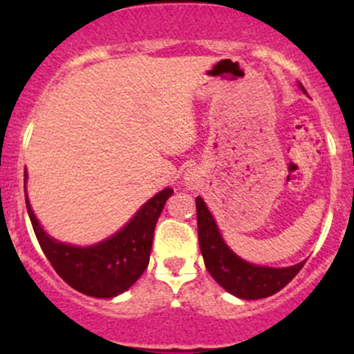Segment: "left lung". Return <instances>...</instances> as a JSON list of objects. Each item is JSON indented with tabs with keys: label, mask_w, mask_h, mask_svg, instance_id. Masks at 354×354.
<instances>
[{
	"label": "left lung",
	"mask_w": 354,
	"mask_h": 354,
	"mask_svg": "<svg viewBox=\"0 0 354 354\" xmlns=\"http://www.w3.org/2000/svg\"><path fill=\"white\" fill-rule=\"evenodd\" d=\"M195 203H197L198 245L203 262L216 283L231 295L243 299L267 298L281 291L305 266V262H299L291 267L274 269V267H259L245 262L224 243L216 221L203 200L197 197Z\"/></svg>",
	"instance_id": "8db88e82"
}]
</instances>
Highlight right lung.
I'll return each instance as SVG.
<instances>
[{
	"mask_svg": "<svg viewBox=\"0 0 354 354\" xmlns=\"http://www.w3.org/2000/svg\"><path fill=\"white\" fill-rule=\"evenodd\" d=\"M171 195V188L159 192L120 233L87 248L59 243L48 236L39 226L27 197L25 203L39 245L58 276L84 295L113 298L127 291L147 269L156 223Z\"/></svg>",
	"mask_w": 354,
	"mask_h": 354,
	"instance_id": "right-lung-1",
	"label": "right lung"
}]
</instances>
